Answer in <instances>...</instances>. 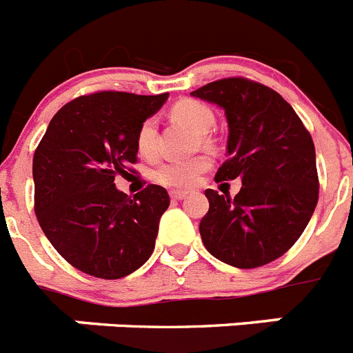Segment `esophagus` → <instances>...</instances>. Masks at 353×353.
<instances>
[{"label":"esophagus","instance_id":"esophagus-1","mask_svg":"<svg viewBox=\"0 0 353 353\" xmlns=\"http://www.w3.org/2000/svg\"><path fill=\"white\" fill-rule=\"evenodd\" d=\"M170 196L173 198V200H183V198L188 196V192H185V191H171Z\"/></svg>","mask_w":353,"mask_h":353}]
</instances>
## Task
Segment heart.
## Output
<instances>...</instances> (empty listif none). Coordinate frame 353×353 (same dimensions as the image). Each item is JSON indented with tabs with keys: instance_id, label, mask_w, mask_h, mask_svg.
Here are the masks:
<instances>
[{
	"instance_id": "obj_1",
	"label": "heart",
	"mask_w": 353,
	"mask_h": 353,
	"mask_svg": "<svg viewBox=\"0 0 353 353\" xmlns=\"http://www.w3.org/2000/svg\"><path fill=\"white\" fill-rule=\"evenodd\" d=\"M174 119L185 123L189 128L200 135H205L214 126V114L207 105L196 99H183L174 105L171 110ZM137 150L143 157H152L157 150V121L155 117H148L141 123L137 130ZM210 161L207 157H194L189 161H170L157 165L152 171V180L157 183L173 189H188L198 182L201 173L209 170Z\"/></svg>"
}]
</instances>
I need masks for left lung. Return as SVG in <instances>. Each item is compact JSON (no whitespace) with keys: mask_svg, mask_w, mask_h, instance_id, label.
<instances>
[{"mask_svg":"<svg viewBox=\"0 0 353 353\" xmlns=\"http://www.w3.org/2000/svg\"><path fill=\"white\" fill-rule=\"evenodd\" d=\"M191 94L227 116L228 159L216 182L243 183L234 198L207 189L201 241L221 263L243 270L264 266L296 243L318 203L311 134L279 92L246 78H223Z\"/></svg>","mask_w":353,"mask_h":353,"instance_id":"8db88e82","label":"left lung"}]
</instances>
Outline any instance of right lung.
Returning <instances> with one entry per match:
<instances>
[{
	"label": "right lung",
	"mask_w": 353,
	"mask_h": 353,
	"mask_svg": "<svg viewBox=\"0 0 353 353\" xmlns=\"http://www.w3.org/2000/svg\"><path fill=\"white\" fill-rule=\"evenodd\" d=\"M165 99L168 92L80 96L53 116L35 150L39 225L53 248L87 275L123 279L153 254L170 194L150 183L132 198L114 180L137 162V130Z\"/></svg>",
	"instance_id": "right-lung-1"
}]
</instances>
